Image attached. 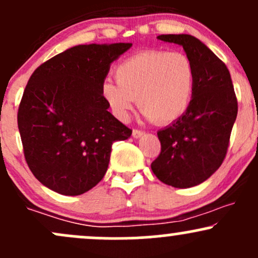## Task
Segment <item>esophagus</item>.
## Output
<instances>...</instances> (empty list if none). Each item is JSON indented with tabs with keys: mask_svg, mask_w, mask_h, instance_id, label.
<instances>
[{
	"mask_svg": "<svg viewBox=\"0 0 258 258\" xmlns=\"http://www.w3.org/2000/svg\"><path fill=\"white\" fill-rule=\"evenodd\" d=\"M143 135V132L141 131V130H137V128H135L134 131H132V136H134L135 138H140L141 136H142Z\"/></svg>",
	"mask_w": 258,
	"mask_h": 258,
	"instance_id": "esophagus-1",
	"label": "esophagus"
}]
</instances>
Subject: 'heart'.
<instances>
[{
    "mask_svg": "<svg viewBox=\"0 0 258 258\" xmlns=\"http://www.w3.org/2000/svg\"><path fill=\"white\" fill-rule=\"evenodd\" d=\"M115 77L116 81H105L102 94L121 120L128 117L136 100L146 117L157 124L179 120L190 105L195 72L184 53L140 51L118 64Z\"/></svg>",
    "mask_w": 258,
    "mask_h": 258,
    "instance_id": "1",
    "label": "heart"
}]
</instances>
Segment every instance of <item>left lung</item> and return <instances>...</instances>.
<instances>
[{
    "label": "left lung",
    "instance_id": "obj_1",
    "mask_svg": "<svg viewBox=\"0 0 258 258\" xmlns=\"http://www.w3.org/2000/svg\"><path fill=\"white\" fill-rule=\"evenodd\" d=\"M158 39L184 48L194 65L195 80L186 112L157 132L161 153L151 168L167 185L190 188L207 180L224 162L237 99L226 65L198 38L162 34Z\"/></svg>",
    "mask_w": 258,
    "mask_h": 258
}]
</instances>
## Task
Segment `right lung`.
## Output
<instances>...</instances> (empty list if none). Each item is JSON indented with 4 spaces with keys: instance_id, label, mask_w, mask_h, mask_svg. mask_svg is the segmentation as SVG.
<instances>
[{
    "instance_id": "right-lung-1",
    "label": "right lung",
    "mask_w": 258,
    "mask_h": 258,
    "mask_svg": "<svg viewBox=\"0 0 258 258\" xmlns=\"http://www.w3.org/2000/svg\"><path fill=\"white\" fill-rule=\"evenodd\" d=\"M131 43L77 45L40 64L17 113L24 158L43 185L80 195L106 173L115 141L132 130L108 112L102 85Z\"/></svg>"
}]
</instances>
